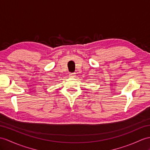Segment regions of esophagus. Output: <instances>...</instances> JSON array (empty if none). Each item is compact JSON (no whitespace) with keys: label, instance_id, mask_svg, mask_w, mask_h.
<instances>
[{"label":"esophagus","instance_id":"34e87169","mask_svg":"<svg viewBox=\"0 0 150 150\" xmlns=\"http://www.w3.org/2000/svg\"><path fill=\"white\" fill-rule=\"evenodd\" d=\"M76 76L75 73H69V77L70 78H74Z\"/></svg>","mask_w":150,"mask_h":150}]
</instances>
